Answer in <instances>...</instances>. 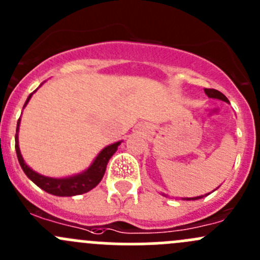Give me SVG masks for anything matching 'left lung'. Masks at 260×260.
Masks as SVG:
<instances>
[{
  "instance_id": "left-lung-1",
  "label": "left lung",
  "mask_w": 260,
  "mask_h": 260,
  "mask_svg": "<svg viewBox=\"0 0 260 260\" xmlns=\"http://www.w3.org/2000/svg\"><path fill=\"white\" fill-rule=\"evenodd\" d=\"M204 90H205V94L209 96V98L219 99V101H222V102H226V103H229V101H228L226 96H225L222 93H220L219 90H216V89H204ZM215 190H216V188H215ZM215 190H214V191H215ZM210 193H211V192L206 193L205 196L210 195ZM162 195L166 196V195H165V193H162ZM205 196L203 195V196H196V198H183L182 200H187V201H190V200H199V199H203V198H205Z\"/></svg>"
}]
</instances>
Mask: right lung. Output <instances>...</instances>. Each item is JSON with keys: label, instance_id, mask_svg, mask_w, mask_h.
Segmentation results:
<instances>
[{"label": "right lung", "instance_id": "1", "mask_svg": "<svg viewBox=\"0 0 260 260\" xmlns=\"http://www.w3.org/2000/svg\"><path fill=\"white\" fill-rule=\"evenodd\" d=\"M41 85H43V84H41ZM40 86H39V88H40ZM36 90H38V89H36ZM35 91H34V93H35ZM34 93H31L30 95L27 96L25 104H23V108L27 106V103L30 102L31 96H32ZM20 122H21V118L17 120L16 136H15V148H16V154H17L18 162H20L21 169L23 170L26 176L32 181L35 185H38L39 187L43 188L44 191H46V192L51 193V195H55V196L81 195V193L88 192V191H90L91 188L95 187V186L101 182L102 179H103L104 174H106V169H107V165H108V161L115 153V151L118 149V146L122 143V141H119V142H115L113 145L104 147L85 171L74 175V176L55 179V177L44 176V175L38 174V172L34 171L31 167H28L27 164L25 162V159L22 158V154H21V151H20V146H18V129H20Z\"/></svg>", "mask_w": 260, "mask_h": 260}]
</instances>
